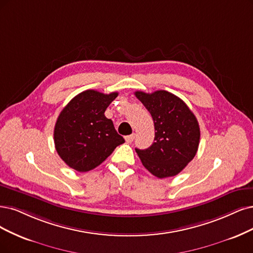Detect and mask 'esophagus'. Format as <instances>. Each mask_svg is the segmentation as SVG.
<instances>
[{
    "instance_id": "obj_1",
    "label": "esophagus",
    "mask_w": 253,
    "mask_h": 253,
    "mask_svg": "<svg viewBox=\"0 0 253 253\" xmlns=\"http://www.w3.org/2000/svg\"><path fill=\"white\" fill-rule=\"evenodd\" d=\"M134 134H131V135H127L126 137H125V141H126V143L127 144H131L132 142H133V139H134Z\"/></svg>"
}]
</instances>
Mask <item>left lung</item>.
<instances>
[{
	"mask_svg": "<svg viewBox=\"0 0 253 253\" xmlns=\"http://www.w3.org/2000/svg\"><path fill=\"white\" fill-rule=\"evenodd\" d=\"M134 95L151 114L155 129L154 143L145 150L135 149L143 166L158 178L177 175L197 153V119L180 98L167 90Z\"/></svg>",
	"mask_w": 253,
	"mask_h": 253,
	"instance_id": "1",
	"label": "left lung"
}]
</instances>
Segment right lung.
<instances>
[{
    "instance_id": "right-lung-1",
    "label": "right lung",
    "mask_w": 253,
    "mask_h": 253,
    "mask_svg": "<svg viewBox=\"0 0 253 253\" xmlns=\"http://www.w3.org/2000/svg\"><path fill=\"white\" fill-rule=\"evenodd\" d=\"M118 92L87 89L74 97L58 116L54 143L61 160L72 169L87 172L101 165L125 143L104 115Z\"/></svg>"
}]
</instances>
